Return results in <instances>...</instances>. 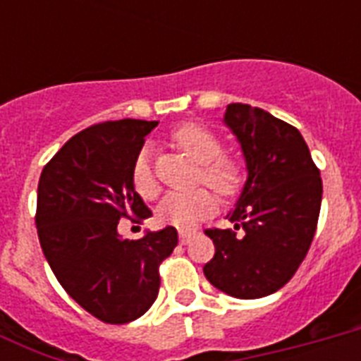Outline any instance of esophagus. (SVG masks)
I'll use <instances>...</instances> for the list:
<instances>
[{
    "instance_id": "esophagus-1",
    "label": "esophagus",
    "mask_w": 361,
    "mask_h": 361,
    "mask_svg": "<svg viewBox=\"0 0 361 361\" xmlns=\"http://www.w3.org/2000/svg\"><path fill=\"white\" fill-rule=\"evenodd\" d=\"M191 238H192V232L180 231V243H183V245H185V243H189V241H191Z\"/></svg>"
}]
</instances>
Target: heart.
<instances>
[{
	"label": "heart",
	"instance_id": "heart-1",
	"mask_svg": "<svg viewBox=\"0 0 361 361\" xmlns=\"http://www.w3.org/2000/svg\"><path fill=\"white\" fill-rule=\"evenodd\" d=\"M174 140L183 152L200 163L202 180L217 191L234 192L240 185V169L232 159L221 155L223 144L215 133L200 123H185L176 129ZM130 180L135 191L142 198H153L159 191V183L149 163V147L144 146L136 155ZM217 200L206 189H197L189 192H169L157 206V219L163 225L176 226L181 231H189L202 219L215 214Z\"/></svg>",
	"mask_w": 361,
	"mask_h": 361
}]
</instances>
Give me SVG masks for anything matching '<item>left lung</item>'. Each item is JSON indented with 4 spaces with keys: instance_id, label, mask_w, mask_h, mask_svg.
<instances>
[{
    "instance_id": "left-lung-1",
    "label": "left lung",
    "mask_w": 361,
    "mask_h": 361,
    "mask_svg": "<svg viewBox=\"0 0 361 361\" xmlns=\"http://www.w3.org/2000/svg\"><path fill=\"white\" fill-rule=\"evenodd\" d=\"M226 127L245 159L247 181L234 228H208L215 255L206 279L228 296L255 300L274 294L296 274L307 255L322 202L320 170L296 127L251 104L226 106Z\"/></svg>"
}]
</instances>
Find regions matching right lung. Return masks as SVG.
<instances>
[{
	"instance_id": "right-lung-1",
	"label": "right lung",
	"mask_w": 361,
	"mask_h": 361,
	"mask_svg": "<svg viewBox=\"0 0 361 361\" xmlns=\"http://www.w3.org/2000/svg\"><path fill=\"white\" fill-rule=\"evenodd\" d=\"M157 121L118 120L75 135L42 169L35 225L56 279L106 324L146 313L159 294V266L178 245L174 226L140 240L118 234L120 219H147L130 172Z\"/></svg>"
}]
</instances>
